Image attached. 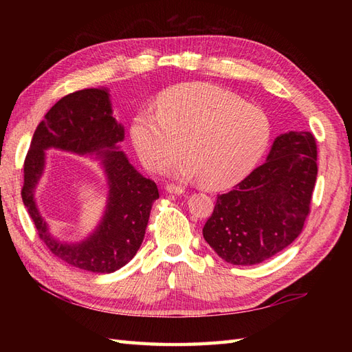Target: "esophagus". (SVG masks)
<instances>
[{
  "label": "esophagus",
  "mask_w": 352,
  "mask_h": 352,
  "mask_svg": "<svg viewBox=\"0 0 352 352\" xmlns=\"http://www.w3.org/2000/svg\"><path fill=\"white\" fill-rule=\"evenodd\" d=\"M166 190H167V192H170V194H176V195H180V194L185 192V189H184L182 186L175 185V184L167 185V186H166Z\"/></svg>",
  "instance_id": "1"
}]
</instances>
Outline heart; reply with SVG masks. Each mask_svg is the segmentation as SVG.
I'll use <instances>...</instances> for the list:
<instances>
[{"mask_svg":"<svg viewBox=\"0 0 352 352\" xmlns=\"http://www.w3.org/2000/svg\"><path fill=\"white\" fill-rule=\"evenodd\" d=\"M155 113L140 111L131 138L142 163L163 170L182 153L175 173L202 177L210 188L236 182L258 162L270 140L265 113L211 83L176 85L158 95Z\"/></svg>","mask_w":352,"mask_h":352,"instance_id":"1","label":"heart"}]
</instances>
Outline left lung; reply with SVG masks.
<instances>
[{"instance_id": "left-lung-1", "label": "left lung", "mask_w": 352, "mask_h": 352, "mask_svg": "<svg viewBox=\"0 0 352 352\" xmlns=\"http://www.w3.org/2000/svg\"><path fill=\"white\" fill-rule=\"evenodd\" d=\"M317 177V145L311 132L276 138L265 163L230 192L217 195L202 235L220 258L252 265L291 245L310 212Z\"/></svg>"}]
</instances>
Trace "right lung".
<instances>
[{"label":"right lung","instance_id":"1","mask_svg":"<svg viewBox=\"0 0 352 352\" xmlns=\"http://www.w3.org/2000/svg\"><path fill=\"white\" fill-rule=\"evenodd\" d=\"M124 129L113 117L107 89H82L63 97L45 114L32 138L25 158L22 199L38 236L56 257L82 270L113 273L129 263L145 236L151 207L160 197L155 182L144 177L117 148ZM48 147L94 153L100 160L111 190L103 220L92 236L79 244L50 236L38 214L34 189L45 166Z\"/></svg>","mask_w":352,"mask_h":352}]
</instances>
